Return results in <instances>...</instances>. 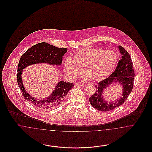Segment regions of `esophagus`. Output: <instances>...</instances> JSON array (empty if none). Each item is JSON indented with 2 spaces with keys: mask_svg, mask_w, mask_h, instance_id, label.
<instances>
[{
  "mask_svg": "<svg viewBox=\"0 0 152 152\" xmlns=\"http://www.w3.org/2000/svg\"><path fill=\"white\" fill-rule=\"evenodd\" d=\"M83 83H80V82H78V83H76V84H75V86L76 87H79V86H80V87H82V86H83Z\"/></svg>",
  "mask_w": 152,
  "mask_h": 152,
  "instance_id": "1",
  "label": "esophagus"
}]
</instances>
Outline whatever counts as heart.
I'll return each instance as SVG.
<instances>
[{
	"label": "heart",
	"mask_w": 152,
	"mask_h": 152,
	"mask_svg": "<svg viewBox=\"0 0 152 152\" xmlns=\"http://www.w3.org/2000/svg\"><path fill=\"white\" fill-rule=\"evenodd\" d=\"M118 55L114 51L99 48H88L75 51L73 58H66L64 64L65 75L75 79L83 70L86 78L99 81L106 79L114 71Z\"/></svg>",
	"instance_id": "heart-1"
}]
</instances>
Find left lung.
I'll use <instances>...</instances> for the list:
<instances>
[{
    "label": "left lung",
    "instance_id": "1",
    "mask_svg": "<svg viewBox=\"0 0 152 152\" xmlns=\"http://www.w3.org/2000/svg\"><path fill=\"white\" fill-rule=\"evenodd\" d=\"M118 49L122 57L119 60L115 71L109 77L102 80L96 86L95 93L89 99L92 106L100 111H110L121 105L126 101L133 88L134 71L132 58L128 51L122 46L120 45ZM113 81L118 82L122 86L123 97L116 102L107 103L103 100L102 94L104 89Z\"/></svg>",
    "mask_w": 152,
    "mask_h": 152
}]
</instances>
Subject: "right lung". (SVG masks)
Returning <instances> with one entry per match:
<instances>
[{"label":"right lung","mask_w":152,"mask_h":152,"mask_svg":"<svg viewBox=\"0 0 152 152\" xmlns=\"http://www.w3.org/2000/svg\"><path fill=\"white\" fill-rule=\"evenodd\" d=\"M67 52L66 48H61L45 42L36 44L22 55L18 68L17 82L24 99L39 108L52 109L61 105L68 91L74 87L72 83L60 81L50 97L43 100H37L27 93L22 83L23 69L32 64L46 63L51 65H61L63 56Z\"/></svg>","instance_id":"1"}]
</instances>
